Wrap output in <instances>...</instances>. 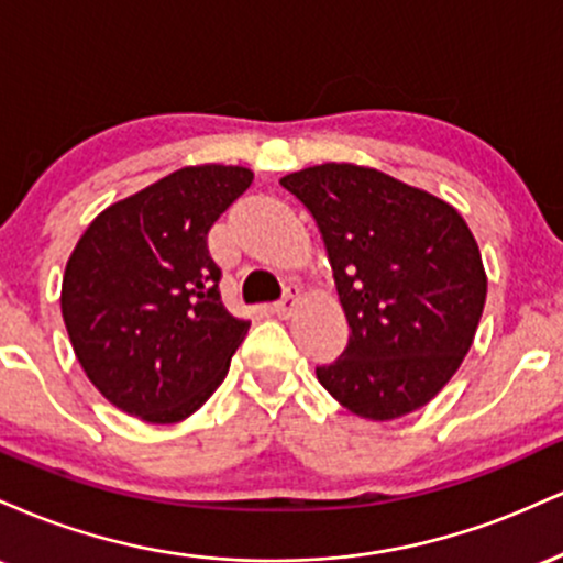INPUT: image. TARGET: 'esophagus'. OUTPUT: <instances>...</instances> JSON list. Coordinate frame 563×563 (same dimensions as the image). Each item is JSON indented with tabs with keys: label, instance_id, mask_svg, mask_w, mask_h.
<instances>
[{
	"label": "esophagus",
	"instance_id": "34e87169",
	"mask_svg": "<svg viewBox=\"0 0 563 563\" xmlns=\"http://www.w3.org/2000/svg\"><path fill=\"white\" fill-rule=\"evenodd\" d=\"M299 286H288L286 288V296H283L280 301H275L273 303V312L277 314V318H290V314H294V309H296V303H299Z\"/></svg>",
	"mask_w": 563,
	"mask_h": 563
}]
</instances>
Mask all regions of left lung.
Returning a JSON list of instances; mask_svg holds the SVG:
<instances>
[{
    "mask_svg": "<svg viewBox=\"0 0 563 563\" xmlns=\"http://www.w3.org/2000/svg\"><path fill=\"white\" fill-rule=\"evenodd\" d=\"M318 222L349 344L318 367L335 402L367 421L429 405L474 344L487 299L479 245L448 200L357 164L286 174Z\"/></svg>",
    "mask_w": 563,
    "mask_h": 563,
    "instance_id": "8db88e82",
    "label": "left lung"
}]
</instances>
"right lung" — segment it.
<instances>
[{"label":"right lung","mask_w":563,"mask_h":563,"mask_svg":"<svg viewBox=\"0 0 563 563\" xmlns=\"http://www.w3.org/2000/svg\"><path fill=\"white\" fill-rule=\"evenodd\" d=\"M251 179L243 166H185L100 211L70 254V346L95 389L140 421L192 416L249 333L219 296L209 230Z\"/></svg>","instance_id":"add662e5"}]
</instances>
